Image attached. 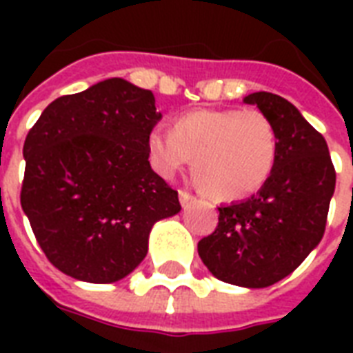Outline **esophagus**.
Returning a JSON list of instances; mask_svg holds the SVG:
<instances>
[{
    "label": "esophagus",
    "mask_w": 353,
    "mask_h": 353,
    "mask_svg": "<svg viewBox=\"0 0 353 353\" xmlns=\"http://www.w3.org/2000/svg\"><path fill=\"white\" fill-rule=\"evenodd\" d=\"M192 199H194V194H190L188 190H183V188L179 190V201H181L183 207H187V205L190 203Z\"/></svg>",
    "instance_id": "1"
}]
</instances>
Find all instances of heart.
Returning a JSON list of instances; mask_svg holds the SVG:
<instances>
[{
	"instance_id": "b5f03b06",
	"label": "heart",
	"mask_w": 353,
	"mask_h": 353,
	"mask_svg": "<svg viewBox=\"0 0 353 353\" xmlns=\"http://www.w3.org/2000/svg\"><path fill=\"white\" fill-rule=\"evenodd\" d=\"M150 165L172 177L194 157V176L218 199L252 196L279 159V135L265 113L240 108H199L177 115L172 130L146 137Z\"/></svg>"
}]
</instances>
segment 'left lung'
<instances>
[{"instance_id":"1","label":"left lung","mask_w":353,"mask_h":353,"mask_svg":"<svg viewBox=\"0 0 353 353\" xmlns=\"http://www.w3.org/2000/svg\"><path fill=\"white\" fill-rule=\"evenodd\" d=\"M274 124L279 159L268 183L240 203L218 207V227L198 243L216 279L268 288L293 273L323 240L335 168L328 144L291 102L268 91L243 99Z\"/></svg>"}]
</instances>
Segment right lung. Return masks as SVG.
<instances>
[{
  "label": "right lung",
  "mask_w": 353,
  "mask_h": 353,
  "mask_svg": "<svg viewBox=\"0 0 353 353\" xmlns=\"http://www.w3.org/2000/svg\"><path fill=\"white\" fill-rule=\"evenodd\" d=\"M154 93L108 79L43 110L23 144L21 209L47 260L77 280L112 284L148 252L155 221L181 210L148 161Z\"/></svg>",
  "instance_id": "1"
}]
</instances>
